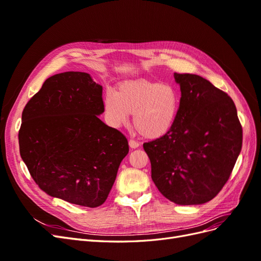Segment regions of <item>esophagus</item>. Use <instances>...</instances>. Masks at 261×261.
<instances>
[{"label": "esophagus", "mask_w": 261, "mask_h": 261, "mask_svg": "<svg viewBox=\"0 0 261 261\" xmlns=\"http://www.w3.org/2000/svg\"><path fill=\"white\" fill-rule=\"evenodd\" d=\"M128 144H129V147H130L132 149H136V148L139 147V143H138V141L134 140V139H129Z\"/></svg>", "instance_id": "obj_1"}]
</instances>
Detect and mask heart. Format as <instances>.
<instances>
[{"label":"heart","instance_id":"heart-1","mask_svg":"<svg viewBox=\"0 0 261 261\" xmlns=\"http://www.w3.org/2000/svg\"><path fill=\"white\" fill-rule=\"evenodd\" d=\"M180 111V94L175 87L159 82L135 80L125 82L105 97V112L113 127L127 123L147 139H159L174 127Z\"/></svg>","mask_w":261,"mask_h":261}]
</instances>
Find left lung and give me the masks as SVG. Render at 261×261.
<instances>
[{
  "mask_svg": "<svg viewBox=\"0 0 261 261\" xmlns=\"http://www.w3.org/2000/svg\"><path fill=\"white\" fill-rule=\"evenodd\" d=\"M180 111L174 127L144 144L151 178L159 192L180 206L201 204L219 194L230 177L243 143L231 97L194 74H174Z\"/></svg>",
  "mask_w": 261,
  "mask_h": 261,
  "instance_id": "8db88e82",
  "label": "left lung"
}]
</instances>
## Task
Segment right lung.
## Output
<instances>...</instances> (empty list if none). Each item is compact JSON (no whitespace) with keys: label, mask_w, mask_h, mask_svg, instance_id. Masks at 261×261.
I'll return each instance as SVG.
<instances>
[{"label":"right lung","mask_w":261,"mask_h":261,"mask_svg":"<svg viewBox=\"0 0 261 261\" xmlns=\"http://www.w3.org/2000/svg\"><path fill=\"white\" fill-rule=\"evenodd\" d=\"M105 112L102 86L89 74L49 77L21 115L19 151L44 193L78 206L103 203L128 141L97 115Z\"/></svg>","instance_id":"right-lung-1"}]
</instances>
